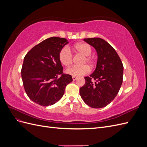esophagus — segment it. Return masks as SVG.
<instances>
[{
	"mask_svg": "<svg viewBox=\"0 0 147 147\" xmlns=\"http://www.w3.org/2000/svg\"><path fill=\"white\" fill-rule=\"evenodd\" d=\"M77 77H75V76H72V79H73V80H74V81H75V80H77Z\"/></svg>",
	"mask_w": 147,
	"mask_h": 147,
	"instance_id": "obj_1",
	"label": "esophagus"
}]
</instances>
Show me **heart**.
Returning a JSON list of instances; mask_svg holds the SVG:
<instances>
[{
	"label": "heart",
	"instance_id": "heart-1",
	"mask_svg": "<svg viewBox=\"0 0 147 147\" xmlns=\"http://www.w3.org/2000/svg\"><path fill=\"white\" fill-rule=\"evenodd\" d=\"M76 52L80 53L84 57L83 64H88L91 67H93L94 65V60L90 56L92 53V48L86 43H78L74 47L72 48ZM59 59L61 63L65 66H70L72 63L73 55L72 54L70 48L68 47H65L61 50L59 53ZM90 68L89 67L84 65L82 66L74 65L68 68L65 70L66 73L72 76L79 77L83 75H86L90 72Z\"/></svg>",
	"mask_w": 147,
	"mask_h": 147
}]
</instances>
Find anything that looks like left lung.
Segmentation results:
<instances>
[{
    "label": "left lung",
    "mask_w": 147,
    "mask_h": 147,
    "mask_svg": "<svg viewBox=\"0 0 147 147\" xmlns=\"http://www.w3.org/2000/svg\"><path fill=\"white\" fill-rule=\"evenodd\" d=\"M95 48L97 61L95 70L85 77V83L80 94L86 105L92 108L104 107L117 96L123 83V65L115 49L100 38H84Z\"/></svg>",
    "instance_id": "1"
}]
</instances>
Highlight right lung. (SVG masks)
<instances>
[{
  "label": "right lung",
  "instance_id": "1",
  "mask_svg": "<svg viewBox=\"0 0 147 147\" xmlns=\"http://www.w3.org/2000/svg\"><path fill=\"white\" fill-rule=\"evenodd\" d=\"M68 43L64 38H48L25 56L21 77L26 94L35 103L45 107L55 104L72 82L70 75L63 73L59 59V51Z\"/></svg>",
  "mask_w": 147,
  "mask_h": 147
}]
</instances>
